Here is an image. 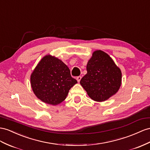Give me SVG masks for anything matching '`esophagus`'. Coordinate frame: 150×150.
Returning <instances> with one entry per match:
<instances>
[{"label": "esophagus", "instance_id": "34e87169", "mask_svg": "<svg viewBox=\"0 0 150 150\" xmlns=\"http://www.w3.org/2000/svg\"><path fill=\"white\" fill-rule=\"evenodd\" d=\"M81 79H82V76H77V77H76V80H77L78 82H80Z\"/></svg>", "mask_w": 150, "mask_h": 150}]
</instances>
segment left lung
<instances>
[{"mask_svg":"<svg viewBox=\"0 0 150 150\" xmlns=\"http://www.w3.org/2000/svg\"><path fill=\"white\" fill-rule=\"evenodd\" d=\"M87 71L80 83L94 101L107 100L117 93L121 86L120 68L108 54L101 50L93 52L87 63Z\"/></svg>","mask_w":150,"mask_h":150,"instance_id":"8db88e82","label":"left lung"}]
</instances>
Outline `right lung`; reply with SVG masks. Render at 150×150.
Instances as JSON below:
<instances>
[{"mask_svg": "<svg viewBox=\"0 0 150 150\" xmlns=\"http://www.w3.org/2000/svg\"><path fill=\"white\" fill-rule=\"evenodd\" d=\"M34 94L41 101L57 105L66 99L71 88L77 83L62 61L47 55L41 59L30 77Z\"/></svg>", "mask_w": 150, "mask_h": 150, "instance_id": "right-lung-1", "label": "right lung"}]
</instances>
